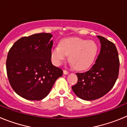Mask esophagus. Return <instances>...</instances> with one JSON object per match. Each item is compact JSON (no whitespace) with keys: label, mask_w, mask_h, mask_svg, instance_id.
Returning a JSON list of instances; mask_svg holds the SVG:
<instances>
[{"label":"esophagus","mask_w":127,"mask_h":127,"mask_svg":"<svg viewBox=\"0 0 127 127\" xmlns=\"http://www.w3.org/2000/svg\"><path fill=\"white\" fill-rule=\"evenodd\" d=\"M63 72H64V75H67V74H69V72L67 71V70H64V71H63Z\"/></svg>","instance_id":"34e87169"}]
</instances>
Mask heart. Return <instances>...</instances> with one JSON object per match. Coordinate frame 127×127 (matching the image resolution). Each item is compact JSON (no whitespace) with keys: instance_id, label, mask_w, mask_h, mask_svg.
<instances>
[{"instance_id":"heart-1","label":"heart","mask_w":127,"mask_h":127,"mask_svg":"<svg viewBox=\"0 0 127 127\" xmlns=\"http://www.w3.org/2000/svg\"><path fill=\"white\" fill-rule=\"evenodd\" d=\"M98 46L92 40L77 37H69L61 40L59 46H54L51 50V58L56 65H60L69 55V60L76 70L88 69L95 59Z\"/></svg>"}]
</instances>
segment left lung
Segmentation results:
<instances>
[{"instance_id":"obj_1","label":"left lung","mask_w":127,"mask_h":127,"mask_svg":"<svg viewBox=\"0 0 127 127\" xmlns=\"http://www.w3.org/2000/svg\"><path fill=\"white\" fill-rule=\"evenodd\" d=\"M101 48L95 64L88 71L77 73V83L72 86L74 93L85 100L103 97L114 85L119 73L118 53L114 44L97 36Z\"/></svg>"}]
</instances>
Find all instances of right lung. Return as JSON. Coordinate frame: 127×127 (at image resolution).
<instances>
[{
	"label": "right lung",
	"instance_id": "obj_1",
	"mask_svg": "<svg viewBox=\"0 0 127 127\" xmlns=\"http://www.w3.org/2000/svg\"><path fill=\"white\" fill-rule=\"evenodd\" d=\"M51 33H35L20 38L11 47L6 60L11 87L20 97L30 100L45 98L55 82L63 74L51 60Z\"/></svg>",
	"mask_w": 127,
	"mask_h": 127
}]
</instances>
